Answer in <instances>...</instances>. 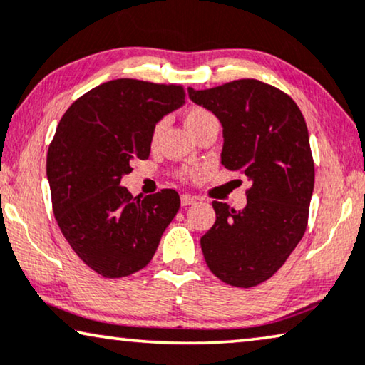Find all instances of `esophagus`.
Instances as JSON below:
<instances>
[{"label":"esophagus","instance_id":"34e87169","mask_svg":"<svg viewBox=\"0 0 365 365\" xmlns=\"http://www.w3.org/2000/svg\"><path fill=\"white\" fill-rule=\"evenodd\" d=\"M193 203H195V198L192 197V195L185 193V195H182V197H180V205H182L183 208H187V207H190V205H193Z\"/></svg>","mask_w":365,"mask_h":365}]
</instances>
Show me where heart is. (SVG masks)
Instances as JSON below:
<instances>
[{
  "label": "heart",
  "instance_id": "1",
  "mask_svg": "<svg viewBox=\"0 0 365 365\" xmlns=\"http://www.w3.org/2000/svg\"><path fill=\"white\" fill-rule=\"evenodd\" d=\"M212 119H215L212 112H208L207 109H202V107H193V109H190L187 114H185V125H187V129L193 133L200 125H203L205 122ZM162 129H163V124H158L155 127V130H153V137L157 138L160 135Z\"/></svg>",
  "mask_w": 365,
  "mask_h": 365
}]
</instances>
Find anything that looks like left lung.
<instances>
[{"label":"left lung","instance_id":"left-lung-1","mask_svg":"<svg viewBox=\"0 0 365 365\" xmlns=\"http://www.w3.org/2000/svg\"><path fill=\"white\" fill-rule=\"evenodd\" d=\"M188 96L222 124V165L251 182L243 210L213 202L217 222L200 240L205 261L223 283L256 286L284 264L306 232L314 162L304 117L289 96L256 79L188 87Z\"/></svg>","mask_w":365,"mask_h":365}]
</instances>
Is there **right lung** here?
<instances>
[{"mask_svg":"<svg viewBox=\"0 0 365 365\" xmlns=\"http://www.w3.org/2000/svg\"><path fill=\"white\" fill-rule=\"evenodd\" d=\"M185 104L182 86L114 79L66 110L48 150L54 217L79 258L104 276L145 268L180 208L175 190L132 198L122 178L150 155L155 125Z\"/></svg>","mask_w":365,"mask_h":365,"instance_id":"right-lung-1","label":"right lung"}]
</instances>
